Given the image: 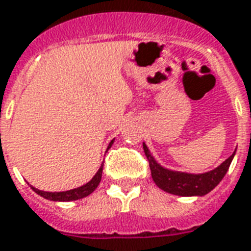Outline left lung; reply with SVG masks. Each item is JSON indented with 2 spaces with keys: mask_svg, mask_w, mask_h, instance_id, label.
Listing matches in <instances>:
<instances>
[{
  "mask_svg": "<svg viewBox=\"0 0 251 251\" xmlns=\"http://www.w3.org/2000/svg\"><path fill=\"white\" fill-rule=\"evenodd\" d=\"M143 150L150 164L151 176L152 180L164 192L176 195V196H204L209 194L220 181L223 180L225 174L229 170L233 158L236 155V151L229 156L226 160L217 166L213 170L202 174H191V172L175 171L160 166L151 155L146 143H143Z\"/></svg>",
  "mask_w": 251,
  "mask_h": 251,
  "instance_id": "8db88e82",
  "label": "left lung"
}]
</instances>
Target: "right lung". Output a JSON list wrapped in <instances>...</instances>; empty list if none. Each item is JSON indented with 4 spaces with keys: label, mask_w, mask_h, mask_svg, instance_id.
Returning <instances> with one entry per match:
<instances>
[{
    "label": "right lung",
    "mask_w": 251,
    "mask_h": 251,
    "mask_svg": "<svg viewBox=\"0 0 251 251\" xmlns=\"http://www.w3.org/2000/svg\"><path fill=\"white\" fill-rule=\"evenodd\" d=\"M114 143V139L110 141L106 151L112 147V145ZM102 168H104V162L101 163L99 171L96 172V175L92 177L91 180L88 181L87 184L81 185V187H77V188L70 189V191H63V192H46V191H41V189L35 188V187H31V189L35 192V194L41 195L42 198L47 199V200H51V201H74V200H79V199H83L88 195H91L93 191H95L101 181V176H102Z\"/></svg>",
    "instance_id": "obj_1"
}]
</instances>
